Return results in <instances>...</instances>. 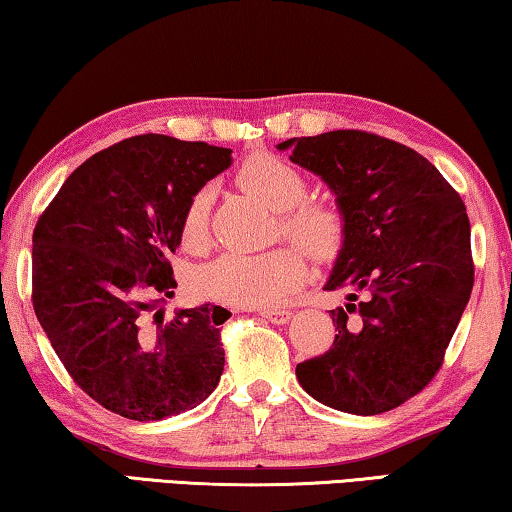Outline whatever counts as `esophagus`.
Listing matches in <instances>:
<instances>
[{
    "label": "esophagus",
    "instance_id": "34e87169",
    "mask_svg": "<svg viewBox=\"0 0 512 512\" xmlns=\"http://www.w3.org/2000/svg\"><path fill=\"white\" fill-rule=\"evenodd\" d=\"M259 315H262L266 322H271V324H287L289 319H292V310H287V308H271V310H262V312H259Z\"/></svg>",
    "mask_w": 512,
    "mask_h": 512
}]
</instances>
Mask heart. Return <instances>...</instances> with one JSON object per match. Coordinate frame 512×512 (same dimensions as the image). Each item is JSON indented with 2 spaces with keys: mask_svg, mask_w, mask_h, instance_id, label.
Returning a JSON list of instances; mask_svg holds the SVG:
<instances>
[{
  "mask_svg": "<svg viewBox=\"0 0 512 512\" xmlns=\"http://www.w3.org/2000/svg\"><path fill=\"white\" fill-rule=\"evenodd\" d=\"M243 190L280 213V230L315 259L338 255L345 241V216L331 202L305 200L308 177L273 154L250 156L239 170ZM211 188L197 190L183 213L181 236L200 248L209 234ZM305 278V257L292 246L266 253H225L197 273V292L236 308H269L294 292Z\"/></svg>",
  "mask_w": 512,
  "mask_h": 512,
  "instance_id": "b5f03b06",
  "label": "heart"
}]
</instances>
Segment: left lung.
I'll return each mask as SVG.
<instances>
[{"label": "left lung", "mask_w": 512, "mask_h": 512, "mask_svg": "<svg viewBox=\"0 0 512 512\" xmlns=\"http://www.w3.org/2000/svg\"><path fill=\"white\" fill-rule=\"evenodd\" d=\"M331 188L345 241L324 289H354L331 310L335 340L296 365L326 407L375 416L414 398L437 375L474 287L467 207L430 160L365 131L278 144Z\"/></svg>", "instance_id": "1"}]
</instances>
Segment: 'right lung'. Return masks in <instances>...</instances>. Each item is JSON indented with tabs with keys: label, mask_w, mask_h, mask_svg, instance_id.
I'll return each mask as SVG.
<instances>
[{
	"label": "right lung",
	"mask_w": 512,
	"mask_h": 512,
	"mask_svg": "<svg viewBox=\"0 0 512 512\" xmlns=\"http://www.w3.org/2000/svg\"><path fill=\"white\" fill-rule=\"evenodd\" d=\"M232 149L135 135L87 158L38 218L34 312L82 391L131 421H163L204 402L225 368L220 305L179 310L160 301L177 280L170 257L204 183Z\"/></svg>",
	"instance_id": "add662e5"
}]
</instances>
